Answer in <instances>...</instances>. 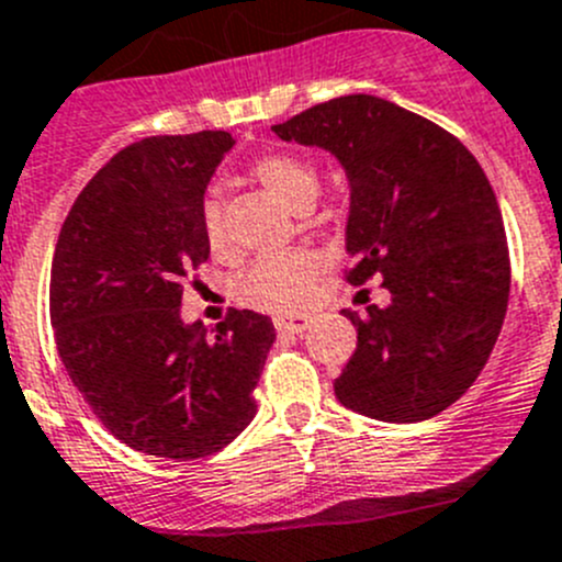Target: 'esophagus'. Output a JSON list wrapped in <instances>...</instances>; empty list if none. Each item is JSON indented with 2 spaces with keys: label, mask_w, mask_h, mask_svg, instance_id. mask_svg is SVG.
Returning <instances> with one entry per match:
<instances>
[{
  "label": "esophagus",
  "mask_w": 562,
  "mask_h": 562,
  "mask_svg": "<svg viewBox=\"0 0 562 562\" xmlns=\"http://www.w3.org/2000/svg\"><path fill=\"white\" fill-rule=\"evenodd\" d=\"M308 328L306 317H276L278 334H303Z\"/></svg>",
  "instance_id": "esophagus-1"
}]
</instances>
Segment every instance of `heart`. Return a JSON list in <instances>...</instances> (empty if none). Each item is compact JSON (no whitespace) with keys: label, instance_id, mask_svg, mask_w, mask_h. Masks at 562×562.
Masks as SVG:
<instances>
[{"label":"heart","instance_id":"b5f03b06","mask_svg":"<svg viewBox=\"0 0 562 562\" xmlns=\"http://www.w3.org/2000/svg\"><path fill=\"white\" fill-rule=\"evenodd\" d=\"M250 179L270 192L276 201L295 212H306L319 190L317 168L306 157L292 151H267L250 162ZM201 228L212 254H226L228 239L217 198H206L201 206ZM319 276V259L308 250H286L256 259L234 284L239 303L259 312L292 314L306 306Z\"/></svg>","mask_w":562,"mask_h":562}]
</instances>
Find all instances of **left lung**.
Here are the masks:
<instances>
[{"mask_svg": "<svg viewBox=\"0 0 562 562\" xmlns=\"http://www.w3.org/2000/svg\"><path fill=\"white\" fill-rule=\"evenodd\" d=\"M334 154L350 181L352 286L383 278L392 303L345 308L358 345L334 392L381 422H422L477 381L510 295L496 195L467 146L378 95H339L272 126Z\"/></svg>", "mask_w": 562, "mask_h": 562, "instance_id": "1", "label": "left lung"}]
</instances>
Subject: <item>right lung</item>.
I'll list each match as a JSON object with an SVG mask.
<instances>
[{
  "label": "right lung",
  "instance_id": "obj_1",
  "mask_svg": "<svg viewBox=\"0 0 562 562\" xmlns=\"http://www.w3.org/2000/svg\"><path fill=\"white\" fill-rule=\"evenodd\" d=\"M228 132L159 135L117 151L74 201L52 259L57 352L95 419L132 450L195 461L256 416L276 341L265 314L184 325V278L210 259L201 206Z\"/></svg>",
  "mask_w": 562,
  "mask_h": 562
}]
</instances>
